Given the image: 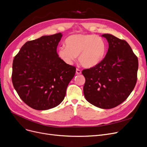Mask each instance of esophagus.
<instances>
[{
	"instance_id": "esophagus-1",
	"label": "esophagus",
	"mask_w": 147,
	"mask_h": 147,
	"mask_svg": "<svg viewBox=\"0 0 147 147\" xmlns=\"http://www.w3.org/2000/svg\"><path fill=\"white\" fill-rule=\"evenodd\" d=\"M76 74H80L82 73V71H81V70H80L79 69L77 68V69H76Z\"/></svg>"
}]
</instances>
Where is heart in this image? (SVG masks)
<instances>
[{
	"label": "heart",
	"mask_w": 147,
	"mask_h": 147,
	"mask_svg": "<svg viewBox=\"0 0 147 147\" xmlns=\"http://www.w3.org/2000/svg\"><path fill=\"white\" fill-rule=\"evenodd\" d=\"M65 46L59 48L58 55L67 64L71 65L79 56L82 66L91 68L103 61L106 54L107 45L103 38L93 34H75L65 41Z\"/></svg>",
	"instance_id": "b5f03b06"
}]
</instances>
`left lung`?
Segmentation results:
<instances>
[{"label":"left lung","instance_id":"1","mask_svg":"<svg viewBox=\"0 0 147 147\" xmlns=\"http://www.w3.org/2000/svg\"><path fill=\"white\" fill-rule=\"evenodd\" d=\"M109 43L99 65L85 69L84 93L86 100L101 109H112L129 96L137 81L138 60L129 44L111 34L102 35Z\"/></svg>","mask_w":147,"mask_h":147}]
</instances>
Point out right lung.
<instances>
[{"label": "right lung", "mask_w": 147, "mask_h": 147, "mask_svg": "<svg viewBox=\"0 0 147 147\" xmlns=\"http://www.w3.org/2000/svg\"><path fill=\"white\" fill-rule=\"evenodd\" d=\"M61 33L26 42L12 63V84L20 98L35 110L58 106L76 67L62 61L56 52Z\"/></svg>", "instance_id": "obj_1"}]
</instances>
